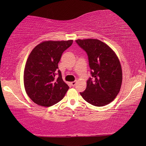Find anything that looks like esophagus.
Wrapping results in <instances>:
<instances>
[{"mask_svg":"<svg viewBox=\"0 0 146 146\" xmlns=\"http://www.w3.org/2000/svg\"><path fill=\"white\" fill-rule=\"evenodd\" d=\"M76 81H74V82H71V85L72 86H74L75 85H76Z\"/></svg>","mask_w":146,"mask_h":146,"instance_id":"1","label":"esophagus"}]
</instances>
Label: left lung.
I'll return each mask as SVG.
<instances>
[{
    "instance_id": "8db88e82",
    "label": "left lung",
    "mask_w": 146,
    "mask_h": 146,
    "mask_svg": "<svg viewBox=\"0 0 146 146\" xmlns=\"http://www.w3.org/2000/svg\"><path fill=\"white\" fill-rule=\"evenodd\" d=\"M77 44L88 56L92 77L86 90L80 92L89 104L102 107L112 102L120 91L122 81L121 65L111 48L97 39H77Z\"/></svg>"
}]
</instances>
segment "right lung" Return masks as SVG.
I'll list each match as a JSON object with an SVG mask.
<instances>
[{
  "instance_id": "right-lung-1",
  "label": "right lung",
  "mask_w": 146,
  "mask_h": 146,
  "mask_svg": "<svg viewBox=\"0 0 146 146\" xmlns=\"http://www.w3.org/2000/svg\"><path fill=\"white\" fill-rule=\"evenodd\" d=\"M72 42L44 41L31 52L25 66L24 83L26 92L35 104L50 107L64 98L69 86L63 80L58 63Z\"/></svg>"
}]
</instances>
